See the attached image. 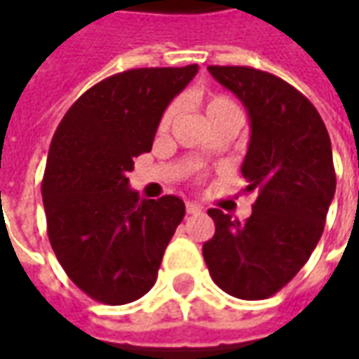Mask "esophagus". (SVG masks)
<instances>
[{"mask_svg": "<svg viewBox=\"0 0 359 359\" xmlns=\"http://www.w3.org/2000/svg\"><path fill=\"white\" fill-rule=\"evenodd\" d=\"M187 213L190 215H198V213H202V205H198L194 202H187Z\"/></svg>", "mask_w": 359, "mask_h": 359, "instance_id": "esophagus-1", "label": "esophagus"}]
</instances>
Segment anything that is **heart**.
<instances>
[{
  "label": "heart",
  "instance_id": "obj_1",
  "mask_svg": "<svg viewBox=\"0 0 359 359\" xmlns=\"http://www.w3.org/2000/svg\"><path fill=\"white\" fill-rule=\"evenodd\" d=\"M175 113H177V107H175V105L167 107V111L163 113V117L159 121V130H167V128L171 126L172 118H175ZM225 113H238V107H236V103H234L231 97L215 94L210 95V97L205 100V115H208V118L217 117V115H225Z\"/></svg>",
  "mask_w": 359,
  "mask_h": 359
}]
</instances>
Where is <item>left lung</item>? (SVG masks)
I'll return each instance as SVG.
<instances>
[{"label": "left lung", "mask_w": 359, "mask_h": 359, "mask_svg": "<svg viewBox=\"0 0 359 359\" xmlns=\"http://www.w3.org/2000/svg\"><path fill=\"white\" fill-rule=\"evenodd\" d=\"M250 117L242 177L257 200L244 223L208 213L213 238L203 259L215 285L242 300H264L292 280L316 250L337 188L331 138L308 97L252 67H208Z\"/></svg>", "instance_id": "8db88e82"}]
</instances>
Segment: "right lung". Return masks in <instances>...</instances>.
Segmentation results:
<instances>
[{
  "instance_id": "right-lung-1",
  "label": "right lung",
  "mask_w": 359,
  "mask_h": 359,
  "mask_svg": "<svg viewBox=\"0 0 359 359\" xmlns=\"http://www.w3.org/2000/svg\"><path fill=\"white\" fill-rule=\"evenodd\" d=\"M196 73L198 65L113 74L71 105L51 138L42 180L51 248L74 285L102 304L148 292L184 217L180 198L140 200L126 175Z\"/></svg>"
}]
</instances>
